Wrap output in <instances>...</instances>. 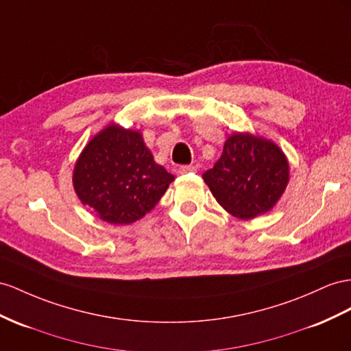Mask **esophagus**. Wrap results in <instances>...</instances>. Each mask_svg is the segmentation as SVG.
Instances as JSON below:
<instances>
[{
    "instance_id": "obj_1",
    "label": "esophagus",
    "mask_w": 351,
    "mask_h": 351,
    "mask_svg": "<svg viewBox=\"0 0 351 351\" xmlns=\"http://www.w3.org/2000/svg\"><path fill=\"white\" fill-rule=\"evenodd\" d=\"M195 170H197V169H195L194 166H191V165H185V166H179L178 172L181 173V175H185V173H194Z\"/></svg>"
}]
</instances>
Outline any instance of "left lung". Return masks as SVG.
<instances>
[{
    "label": "left lung",
    "instance_id": "left-lung-1",
    "mask_svg": "<svg viewBox=\"0 0 351 351\" xmlns=\"http://www.w3.org/2000/svg\"><path fill=\"white\" fill-rule=\"evenodd\" d=\"M203 179L228 213L250 219L273 209L280 199L289 182V163L274 142L250 133H234Z\"/></svg>",
    "mask_w": 351,
    "mask_h": 351
}]
</instances>
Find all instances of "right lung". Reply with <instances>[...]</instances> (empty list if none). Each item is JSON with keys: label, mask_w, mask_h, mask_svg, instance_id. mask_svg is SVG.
<instances>
[{"label": "right lung", "mask_w": 351, "mask_h": 351, "mask_svg": "<svg viewBox=\"0 0 351 351\" xmlns=\"http://www.w3.org/2000/svg\"><path fill=\"white\" fill-rule=\"evenodd\" d=\"M173 179L156 163L139 132L117 124H110L87 143L73 175L78 199L114 226L145 217Z\"/></svg>", "instance_id": "obj_1"}]
</instances>
